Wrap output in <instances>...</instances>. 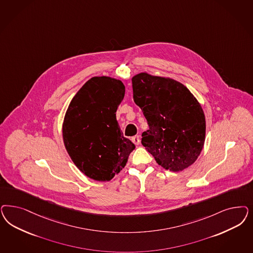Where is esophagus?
I'll list each match as a JSON object with an SVG mask.
<instances>
[{
    "mask_svg": "<svg viewBox=\"0 0 253 253\" xmlns=\"http://www.w3.org/2000/svg\"><path fill=\"white\" fill-rule=\"evenodd\" d=\"M131 140H132L133 143L136 144V145H139V142H140V139H139V136H134V137H132Z\"/></svg>",
    "mask_w": 253,
    "mask_h": 253,
    "instance_id": "34e87169",
    "label": "esophagus"
}]
</instances>
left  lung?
I'll use <instances>...</instances> for the list:
<instances>
[{"label": "left lung", "mask_w": 253, "mask_h": 253, "mask_svg": "<svg viewBox=\"0 0 253 253\" xmlns=\"http://www.w3.org/2000/svg\"><path fill=\"white\" fill-rule=\"evenodd\" d=\"M133 98L149 129L141 144L158 165L181 171L197 159L204 146V112L186 86L169 78L142 73L132 78Z\"/></svg>", "instance_id": "1"}]
</instances>
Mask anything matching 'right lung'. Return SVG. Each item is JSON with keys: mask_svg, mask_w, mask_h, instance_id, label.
Wrapping results in <instances>:
<instances>
[{"mask_svg": "<svg viewBox=\"0 0 253 253\" xmlns=\"http://www.w3.org/2000/svg\"><path fill=\"white\" fill-rule=\"evenodd\" d=\"M125 96L122 82L93 77L72 99L62 126L66 150L90 179L108 181L119 173L135 149L123 136L116 111Z\"/></svg>", "mask_w": 253, "mask_h": 253, "instance_id": "add662e5", "label": "right lung"}]
</instances>
